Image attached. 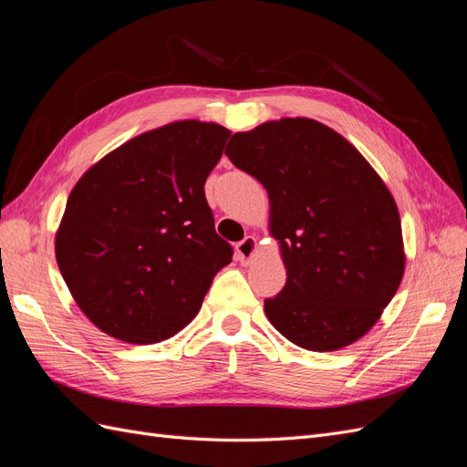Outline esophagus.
I'll list each match as a JSON object with an SVG mask.
<instances>
[{
    "mask_svg": "<svg viewBox=\"0 0 467 467\" xmlns=\"http://www.w3.org/2000/svg\"><path fill=\"white\" fill-rule=\"evenodd\" d=\"M257 239L253 235H247L244 242H239L235 245V255H237V261L242 265H249L253 259H255V253H257Z\"/></svg>",
    "mask_w": 467,
    "mask_h": 467,
    "instance_id": "esophagus-1",
    "label": "esophagus"
}]
</instances>
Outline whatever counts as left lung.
<instances>
[{"instance_id":"left-lung-1","label":"left lung","mask_w":467,"mask_h":467,"mask_svg":"<svg viewBox=\"0 0 467 467\" xmlns=\"http://www.w3.org/2000/svg\"><path fill=\"white\" fill-rule=\"evenodd\" d=\"M225 155L266 189L268 232L286 285L265 314L314 352L368 333L405 273L401 218L389 189L347 138L314 119L266 120L235 132Z\"/></svg>"}]
</instances>
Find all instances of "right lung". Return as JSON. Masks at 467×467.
<instances>
[{"label": "right lung", "mask_w": 467, "mask_h": 467, "mask_svg": "<svg viewBox=\"0 0 467 467\" xmlns=\"http://www.w3.org/2000/svg\"><path fill=\"white\" fill-rule=\"evenodd\" d=\"M230 134L216 122H169L109 151L76 182L54 251L95 327L151 345L199 314L234 253L204 196Z\"/></svg>", "instance_id": "right-lung-1"}]
</instances>
